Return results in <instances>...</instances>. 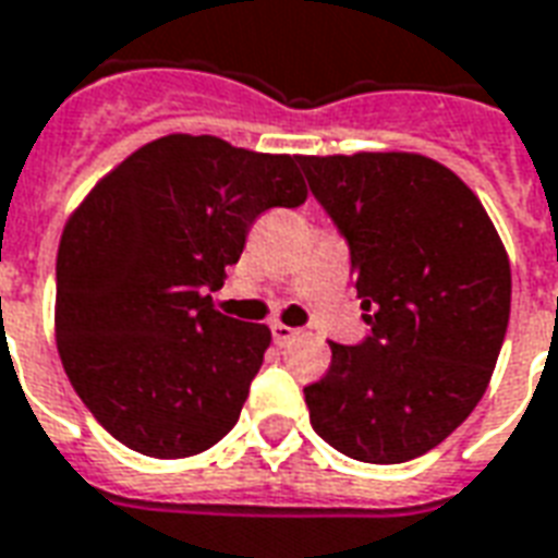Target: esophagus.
<instances>
[{
    "label": "esophagus",
    "mask_w": 558,
    "mask_h": 558,
    "mask_svg": "<svg viewBox=\"0 0 558 558\" xmlns=\"http://www.w3.org/2000/svg\"><path fill=\"white\" fill-rule=\"evenodd\" d=\"M271 337H275L278 345H290V342L299 337V328H290V325H280V322H275V325H271Z\"/></svg>",
    "instance_id": "obj_1"
}]
</instances>
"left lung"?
Masks as SVG:
<instances>
[{"instance_id":"obj_1","label":"left lung","mask_w":558,"mask_h":558,"mask_svg":"<svg viewBox=\"0 0 558 558\" xmlns=\"http://www.w3.org/2000/svg\"><path fill=\"white\" fill-rule=\"evenodd\" d=\"M313 197L349 245L369 331L331 342L304 387L311 426L337 452L402 464L478 405L506 340L511 268L485 206L416 153L299 156Z\"/></svg>"}]
</instances>
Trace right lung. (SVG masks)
<instances>
[{
    "label": "right lung",
    "instance_id": "1",
    "mask_svg": "<svg viewBox=\"0 0 558 558\" xmlns=\"http://www.w3.org/2000/svg\"><path fill=\"white\" fill-rule=\"evenodd\" d=\"M299 156L165 135L123 159L70 216L56 337L73 390L150 458L204 452L236 426L271 331L213 295L266 209L304 204Z\"/></svg>",
    "mask_w": 558,
    "mask_h": 558
}]
</instances>
